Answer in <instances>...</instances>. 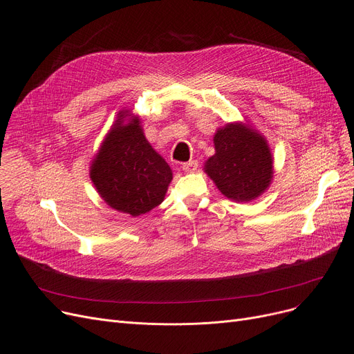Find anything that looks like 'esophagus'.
I'll use <instances>...</instances> for the list:
<instances>
[{
    "label": "esophagus",
    "mask_w": 354,
    "mask_h": 354,
    "mask_svg": "<svg viewBox=\"0 0 354 354\" xmlns=\"http://www.w3.org/2000/svg\"><path fill=\"white\" fill-rule=\"evenodd\" d=\"M182 169H183L185 172L192 174V172H195V171L198 169V162H196V160H189V162H187V163H183V165H182Z\"/></svg>",
    "instance_id": "1"
}]
</instances>
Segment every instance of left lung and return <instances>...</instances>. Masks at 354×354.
I'll use <instances>...</instances> for the list:
<instances>
[{
    "instance_id": "8db88e82",
    "label": "left lung",
    "mask_w": 354,
    "mask_h": 354,
    "mask_svg": "<svg viewBox=\"0 0 354 354\" xmlns=\"http://www.w3.org/2000/svg\"><path fill=\"white\" fill-rule=\"evenodd\" d=\"M215 155L203 171L222 195L236 202L258 198L270 187L274 166L264 136L245 123H227L214 136Z\"/></svg>"
}]
</instances>
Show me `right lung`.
Listing matches in <instances>:
<instances>
[{"label":"right lung","instance_id":"right-lung-1","mask_svg":"<svg viewBox=\"0 0 354 354\" xmlns=\"http://www.w3.org/2000/svg\"><path fill=\"white\" fill-rule=\"evenodd\" d=\"M120 111L90 166V179L113 209L139 216L160 205L172 171L143 135L140 120Z\"/></svg>","mask_w":354,"mask_h":354}]
</instances>
